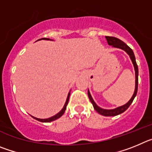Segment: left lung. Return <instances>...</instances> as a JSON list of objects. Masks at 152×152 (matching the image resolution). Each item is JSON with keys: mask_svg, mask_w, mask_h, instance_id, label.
I'll use <instances>...</instances> for the list:
<instances>
[{"mask_svg": "<svg viewBox=\"0 0 152 152\" xmlns=\"http://www.w3.org/2000/svg\"><path fill=\"white\" fill-rule=\"evenodd\" d=\"M106 39H107V41L108 42L109 45H112L114 48H118V49H121L123 50H124L125 52L127 53V54L129 56L130 58L132 60V62L133 64L134 69H135V91H134V94L132 95V96L131 97L129 100L128 101V103H126L124 105L121 106V107H119L117 108L113 109V110H105V109H102L100 107H98L96 104V103L94 102V99L91 96V93H90L89 90L88 91V97H89L90 100L92 103L93 107L94 108L95 110L100 113V115H103V116H117L119 114L123 113V112L127 110L129 108L131 103L133 101L134 98L135 97L137 94V91H138V76H139V69H138V65L136 64V61H135V55H134L133 51L132 50V49L130 47H129L128 45H126L125 42H123L122 40L116 38V37H113V36H106Z\"/></svg>", "mask_w": 152, "mask_h": 152, "instance_id": "1", "label": "left lung"}]
</instances>
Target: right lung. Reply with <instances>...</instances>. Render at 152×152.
I'll return each mask as SVG.
<instances>
[{"instance_id":"right-lung-1","label":"right lung","mask_w":152,"mask_h":152,"mask_svg":"<svg viewBox=\"0 0 152 152\" xmlns=\"http://www.w3.org/2000/svg\"><path fill=\"white\" fill-rule=\"evenodd\" d=\"M41 39L52 40V39H48V38H42V39H38V40H41ZM70 93H71V91H70V92L68 93V96H67V99H66V101H65V103H64V107H63V108L61 109V110L60 111V112L58 113L57 114H56L55 116H52V117H50V118H48V119H39V118L34 117V116H32L33 118H34L35 119H36V120H38V121H39V122H42V123H50V122L54 121V120H56V119L60 118L61 116H62L63 114H64V111H65V110H66V107H67V105H68V100H69Z\"/></svg>"}]
</instances>
